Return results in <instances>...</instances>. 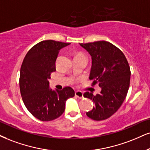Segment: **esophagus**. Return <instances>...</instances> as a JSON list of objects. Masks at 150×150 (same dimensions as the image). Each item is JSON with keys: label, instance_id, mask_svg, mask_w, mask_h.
I'll return each mask as SVG.
<instances>
[{"label": "esophagus", "instance_id": "esophagus-1", "mask_svg": "<svg viewBox=\"0 0 150 150\" xmlns=\"http://www.w3.org/2000/svg\"><path fill=\"white\" fill-rule=\"evenodd\" d=\"M75 96L79 99H83V94L82 92L81 91H76L75 92Z\"/></svg>", "mask_w": 150, "mask_h": 150}]
</instances>
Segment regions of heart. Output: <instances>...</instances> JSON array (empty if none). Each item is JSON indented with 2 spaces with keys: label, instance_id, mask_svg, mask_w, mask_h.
Here are the masks:
<instances>
[{
  "label": "heart",
  "instance_id": "b5f03b06",
  "mask_svg": "<svg viewBox=\"0 0 150 150\" xmlns=\"http://www.w3.org/2000/svg\"><path fill=\"white\" fill-rule=\"evenodd\" d=\"M79 55H80V54H79Z\"/></svg>",
  "mask_w": 150,
  "mask_h": 150
}]
</instances>
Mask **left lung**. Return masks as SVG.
Listing matches in <instances>:
<instances>
[{
  "mask_svg": "<svg viewBox=\"0 0 150 150\" xmlns=\"http://www.w3.org/2000/svg\"><path fill=\"white\" fill-rule=\"evenodd\" d=\"M92 57L90 80L99 84V94L93 95L85 92L83 97L95 103V106L86 115L100 121L110 117L122 106L128 92L131 71L127 60L120 50L106 41L79 44Z\"/></svg>",
  "mask_w": 150,
  "mask_h": 150,
  "instance_id": "obj_1",
  "label": "left lung"
}]
</instances>
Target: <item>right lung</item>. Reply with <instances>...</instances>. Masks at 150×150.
I'll use <instances>...</instances> for the list:
<instances>
[{"label": "right lung", "instance_id": "obj_1", "mask_svg": "<svg viewBox=\"0 0 150 150\" xmlns=\"http://www.w3.org/2000/svg\"><path fill=\"white\" fill-rule=\"evenodd\" d=\"M70 43L44 40L29 50L20 70L19 87L22 99L28 111L41 121H51L63 113L66 101L74 97V90L49 88L51 74L55 71L60 50Z\"/></svg>", "mask_w": 150, "mask_h": 150}]
</instances>
